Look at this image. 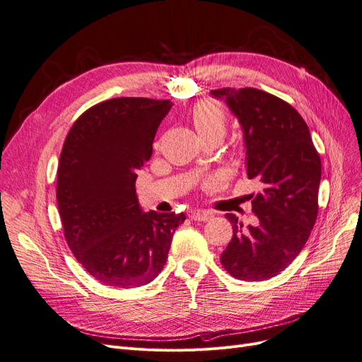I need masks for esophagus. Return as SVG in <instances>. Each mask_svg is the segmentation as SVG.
I'll return each mask as SVG.
<instances>
[{
  "instance_id": "1",
  "label": "esophagus",
  "mask_w": 362,
  "mask_h": 362,
  "mask_svg": "<svg viewBox=\"0 0 362 362\" xmlns=\"http://www.w3.org/2000/svg\"><path fill=\"white\" fill-rule=\"evenodd\" d=\"M189 218L198 220V222H206V220L210 218V213L204 210H194V211H189Z\"/></svg>"
}]
</instances>
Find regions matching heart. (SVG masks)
Masks as SVG:
<instances>
[{
	"label": "heart",
	"instance_id": "heart-1",
	"mask_svg": "<svg viewBox=\"0 0 362 362\" xmlns=\"http://www.w3.org/2000/svg\"><path fill=\"white\" fill-rule=\"evenodd\" d=\"M192 121L199 137L222 136L226 132V115L222 107L213 102H199L192 109Z\"/></svg>",
	"mask_w": 362,
	"mask_h": 362
}]
</instances>
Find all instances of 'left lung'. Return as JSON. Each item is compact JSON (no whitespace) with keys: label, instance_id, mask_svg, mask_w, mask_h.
I'll return each instance as SVG.
<instances>
[{"label":"left lung","instance_id":"obj_1","mask_svg":"<svg viewBox=\"0 0 362 362\" xmlns=\"http://www.w3.org/2000/svg\"><path fill=\"white\" fill-rule=\"evenodd\" d=\"M238 118L244 133L245 171L263 191L251 206L257 225L235 214L232 240L220 256L237 279L264 281L284 271L305 247L318 214L321 160L305 119L282 99L257 88L211 90Z\"/></svg>","mask_w":362,"mask_h":362}]
</instances>
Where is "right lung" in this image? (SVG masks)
Here are the masks:
<instances>
[{
  "label": "right lung",
  "instance_id": "right-lung-1",
  "mask_svg": "<svg viewBox=\"0 0 362 362\" xmlns=\"http://www.w3.org/2000/svg\"><path fill=\"white\" fill-rule=\"evenodd\" d=\"M170 100L117 98L71 127L57 167V206L66 243L83 268L115 288L145 286L167 262L183 213H144L136 170L152 155Z\"/></svg>",
  "mask_w": 362,
  "mask_h": 362
}]
</instances>
